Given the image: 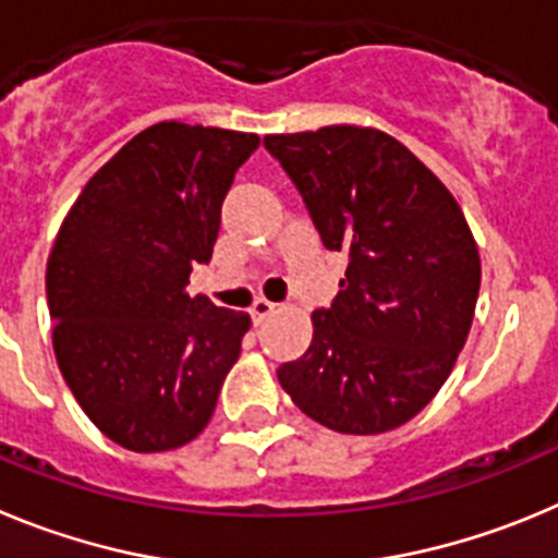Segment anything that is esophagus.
<instances>
[{"instance_id":"1","label":"esophagus","mask_w":558,"mask_h":558,"mask_svg":"<svg viewBox=\"0 0 558 558\" xmlns=\"http://www.w3.org/2000/svg\"><path fill=\"white\" fill-rule=\"evenodd\" d=\"M250 314H253V323H255V325L267 323L269 316L275 314V303H269V300L258 298L253 305H250Z\"/></svg>"}]
</instances>
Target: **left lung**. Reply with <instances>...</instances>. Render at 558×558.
I'll use <instances>...</instances> for the list:
<instances>
[{
    "label": "left lung",
    "instance_id": "1",
    "mask_svg": "<svg viewBox=\"0 0 558 558\" xmlns=\"http://www.w3.org/2000/svg\"><path fill=\"white\" fill-rule=\"evenodd\" d=\"M325 250L348 272L314 339L278 380L300 411L339 434L409 423L448 380L481 286V258L453 194L391 135L336 124L267 135Z\"/></svg>",
    "mask_w": 558,
    "mask_h": 558
}]
</instances>
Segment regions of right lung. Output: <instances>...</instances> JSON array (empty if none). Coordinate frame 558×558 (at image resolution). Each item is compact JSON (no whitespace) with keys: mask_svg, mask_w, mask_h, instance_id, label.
I'll use <instances>...</instances> for the list:
<instances>
[{"mask_svg":"<svg viewBox=\"0 0 558 558\" xmlns=\"http://www.w3.org/2000/svg\"><path fill=\"white\" fill-rule=\"evenodd\" d=\"M258 135L160 122L88 180L54 239L47 303L54 355L92 423L122 448L192 441L217 409L250 314L189 298L235 172Z\"/></svg>","mask_w":558,"mask_h":558,"instance_id":"1","label":"right lung"}]
</instances>
